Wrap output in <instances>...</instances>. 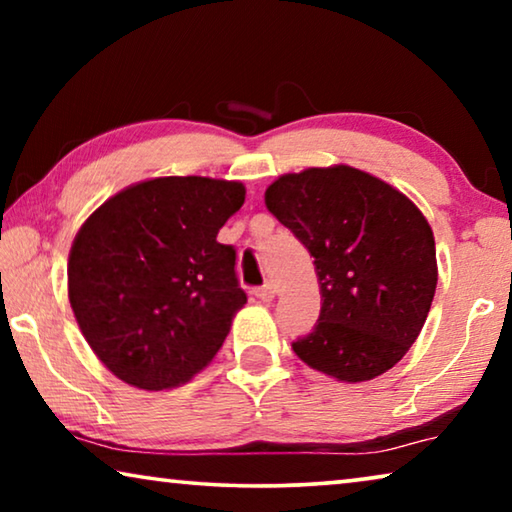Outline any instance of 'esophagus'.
Returning <instances> with one entry per match:
<instances>
[{
	"label": "esophagus",
	"instance_id": "esophagus-1",
	"mask_svg": "<svg viewBox=\"0 0 512 512\" xmlns=\"http://www.w3.org/2000/svg\"><path fill=\"white\" fill-rule=\"evenodd\" d=\"M255 296L262 300V302H271L275 298V287H273L271 282H268V284H264V287L255 289Z\"/></svg>",
	"mask_w": 512,
	"mask_h": 512
}]
</instances>
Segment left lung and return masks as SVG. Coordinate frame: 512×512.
<instances>
[{"label":"left lung","mask_w":512,"mask_h":512,"mask_svg":"<svg viewBox=\"0 0 512 512\" xmlns=\"http://www.w3.org/2000/svg\"><path fill=\"white\" fill-rule=\"evenodd\" d=\"M264 203L314 257L323 300L293 352L345 384L391 370L418 339L436 293V241L424 214L348 164L284 173Z\"/></svg>","instance_id":"obj_1"}]
</instances>
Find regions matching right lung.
I'll list each match as a JSON object with an SVG mask.
<instances>
[{"instance_id": "add662e5", "label": "right lung", "mask_w": 512, "mask_h": 512, "mask_svg": "<svg viewBox=\"0 0 512 512\" xmlns=\"http://www.w3.org/2000/svg\"><path fill=\"white\" fill-rule=\"evenodd\" d=\"M244 201L237 180L164 176L121 189L81 225L69 305L112 375L167 391L214 359L246 305L235 248L216 241Z\"/></svg>"}]
</instances>
